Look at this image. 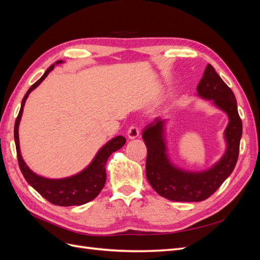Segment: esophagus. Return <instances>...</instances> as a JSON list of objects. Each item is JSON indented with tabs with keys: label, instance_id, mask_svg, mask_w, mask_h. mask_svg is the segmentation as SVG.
Returning a JSON list of instances; mask_svg holds the SVG:
<instances>
[{
	"label": "esophagus",
	"instance_id": "obj_1",
	"mask_svg": "<svg viewBox=\"0 0 260 260\" xmlns=\"http://www.w3.org/2000/svg\"><path fill=\"white\" fill-rule=\"evenodd\" d=\"M139 133H140V131H139L138 127H136V125H131V127L128 129L127 135H128L129 139H136L139 137Z\"/></svg>",
	"mask_w": 260,
	"mask_h": 260
}]
</instances>
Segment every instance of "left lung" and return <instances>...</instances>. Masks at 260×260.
I'll return each mask as SVG.
<instances>
[{"label":"left lung","instance_id":"8db88e82","mask_svg":"<svg viewBox=\"0 0 260 260\" xmlns=\"http://www.w3.org/2000/svg\"><path fill=\"white\" fill-rule=\"evenodd\" d=\"M196 90L200 96L212 100L229 117L224 131L226 151L214 167L202 172H187L175 167L168 159L164 140L165 120L160 118H156L143 130L142 138L147 148L146 178L160 196L175 202H202L208 199L232 174L240 152L242 120L237 100L210 64Z\"/></svg>","mask_w":260,"mask_h":260}]
</instances>
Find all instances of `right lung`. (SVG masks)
<instances>
[{"mask_svg":"<svg viewBox=\"0 0 260 260\" xmlns=\"http://www.w3.org/2000/svg\"><path fill=\"white\" fill-rule=\"evenodd\" d=\"M60 62H62V60H57L55 64H60ZM54 66L55 65L53 64L46 69L44 75L36 83L30 86L26 95L22 99L20 111L16 118V121H15L14 127V139L15 144H16L17 159L23 178L45 200H48L50 203L57 206H79L95 199L102 191V188L104 187V184L106 182L105 168L108 157L123 146V144L125 143V139L122 136H118L112 139L100 149L95 158L92 160L88 167L79 172V174L72 177L64 179H46L36 175L35 172L28 168L26 162L22 159L19 149V121L29 93L35 90L45 79V77L50 74Z\"/></svg>","mask_w":260,"mask_h":260,"instance_id":"obj_1","label":"right lung"}]
</instances>
